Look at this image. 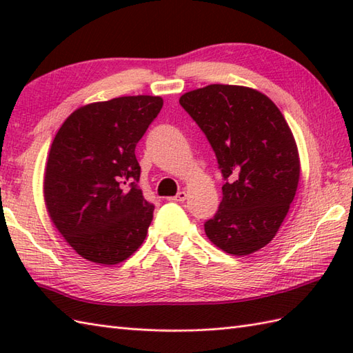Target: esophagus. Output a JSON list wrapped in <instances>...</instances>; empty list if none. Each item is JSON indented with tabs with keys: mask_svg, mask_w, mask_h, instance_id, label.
<instances>
[{
	"mask_svg": "<svg viewBox=\"0 0 353 353\" xmlns=\"http://www.w3.org/2000/svg\"><path fill=\"white\" fill-rule=\"evenodd\" d=\"M186 197H188V194H186L185 191H181V192H177V196L170 197L168 200H171V201H185Z\"/></svg>",
	"mask_w": 353,
	"mask_h": 353,
	"instance_id": "1",
	"label": "esophagus"
}]
</instances>
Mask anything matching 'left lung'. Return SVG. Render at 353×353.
<instances>
[{
	"mask_svg": "<svg viewBox=\"0 0 353 353\" xmlns=\"http://www.w3.org/2000/svg\"><path fill=\"white\" fill-rule=\"evenodd\" d=\"M206 134L226 183L205 232L221 250L250 254L274 238L296 196L301 161L281 110L267 95L209 85L181 97Z\"/></svg>",
	"mask_w": 353,
	"mask_h": 353,
	"instance_id": "obj_1",
	"label": "left lung"
}]
</instances>
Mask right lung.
<instances>
[{"instance_id": "right-lung-1", "label": "right lung", "mask_w": 353, "mask_h": 353, "mask_svg": "<svg viewBox=\"0 0 353 353\" xmlns=\"http://www.w3.org/2000/svg\"><path fill=\"white\" fill-rule=\"evenodd\" d=\"M161 97H118L77 109L52 141L43 179L51 221L81 258L114 265L144 243L154 206L142 196L139 139Z\"/></svg>"}]
</instances>
